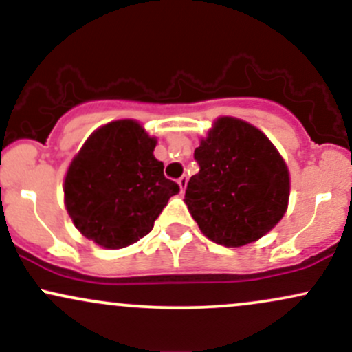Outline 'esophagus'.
Segmentation results:
<instances>
[{
    "instance_id": "esophagus-1",
    "label": "esophagus",
    "mask_w": 352,
    "mask_h": 352,
    "mask_svg": "<svg viewBox=\"0 0 352 352\" xmlns=\"http://www.w3.org/2000/svg\"><path fill=\"white\" fill-rule=\"evenodd\" d=\"M177 182H179V185H180V190H182V192H185V188H187V182H188V177H187V175H182L180 179L177 180Z\"/></svg>"
}]
</instances>
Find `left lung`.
Masks as SVG:
<instances>
[{"instance_id": "1", "label": "left lung", "mask_w": 352, "mask_h": 352, "mask_svg": "<svg viewBox=\"0 0 352 352\" xmlns=\"http://www.w3.org/2000/svg\"><path fill=\"white\" fill-rule=\"evenodd\" d=\"M193 155L200 172L184 201L208 240L236 248L276 227L288 210L289 172L260 129L218 117Z\"/></svg>"}]
</instances>
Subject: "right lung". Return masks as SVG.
<instances>
[{"label": "right lung", "instance_id": "obj_1", "mask_svg": "<svg viewBox=\"0 0 352 352\" xmlns=\"http://www.w3.org/2000/svg\"><path fill=\"white\" fill-rule=\"evenodd\" d=\"M157 145L134 119L96 129L64 177V205L74 227L107 250L135 243L153 228L168 199L180 192L165 179Z\"/></svg>", "mask_w": 352, "mask_h": 352}]
</instances>
